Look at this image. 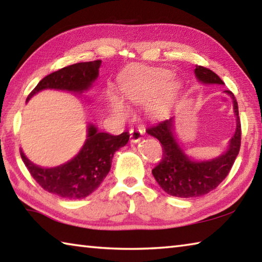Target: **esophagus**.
<instances>
[{
    "label": "esophagus",
    "mask_w": 262,
    "mask_h": 262,
    "mask_svg": "<svg viewBox=\"0 0 262 262\" xmlns=\"http://www.w3.org/2000/svg\"><path fill=\"white\" fill-rule=\"evenodd\" d=\"M142 136H143V132H142L141 129H133L130 130V141L134 142V143H136V142H139Z\"/></svg>",
    "instance_id": "esophagus-1"
}]
</instances>
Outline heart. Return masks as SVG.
<instances>
[{"label":"heart","instance_id":"1","mask_svg":"<svg viewBox=\"0 0 262 262\" xmlns=\"http://www.w3.org/2000/svg\"><path fill=\"white\" fill-rule=\"evenodd\" d=\"M173 75L170 70L162 68H135L123 75L121 79V90L123 96L134 104H145L158 94L152 103L151 111L162 113L173 99L177 84L172 81ZM114 113L126 115L127 108L120 99L113 98L111 101Z\"/></svg>","mask_w":262,"mask_h":262}]
</instances>
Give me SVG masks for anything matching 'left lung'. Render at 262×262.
<instances>
[{"label": "left lung", "instance_id": "8db88e82", "mask_svg": "<svg viewBox=\"0 0 262 262\" xmlns=\"http://www.w3.org/2000/svg\"><path fill=\"white\" fill-rule=\"evenodd\" d=\"M195 76L205 84H224L210 69L196 66ZM233 100V110L237 117V128L230 141L227 152L206 162L189 159L180 148L173 133L174 117L149 127L147 133L162 143L163 157L154 167L152 176L164 192L178 198L202 196L215 189L229 174L242 143V127L238 113L237 100L231 91H225Z\"/></svg>", "mask_w": 262, "mask_h": 262}]
</instances>
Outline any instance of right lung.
<instances>
[{
    "mask_svg": "<svg viewBox=\"0 0 262 262\" xmlns=\"http://www.w3.org/2000/svg\"><path fill=\"white\" fill-rule=\"evenodd\" d=\"M100 60L79 62L43 77L28 96L31 97L45 89L83 92L91 86L99 75ZM129 134L120 135L100 133L94 126L88 128V139L72 161L60 166L45 168L30 162L20 150V157L33 179L41 187L57 196L76 200L94 193L111 170L114 152L127 144Z\"/></svg>",
    "mask_w": 262,
    "mask_h": 262,
    "instance_id": "1",
    "label": "right lung"
}]
</instances>
